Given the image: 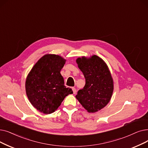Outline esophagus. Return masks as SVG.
<instances>
[{
	"mask_svg": "<svg viewBox=\"0 0 148 148\" xmlns=\"http://www.w3.org/2000/svg\"><path fill=\"white\" fill-rule=\"evenodd\" d=\"M72 89H73V93L75 94H76V92H77V90H76V89L75 88H72Z\"/></svg>",
	"mask_w": 148,
	"mask_h": 148,
	"instance_id": "esophagus-1",
	"label": "esophagus"
}]
</instances>
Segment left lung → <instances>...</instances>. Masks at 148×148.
<instances>
[{
	"label": "left lung",
	"instance_id": "8db88e82",
	"mask_svg": "<svg viewBox=\"0 0 148 148\" xmlns=\"http://www.w3.org/2000/svg\"><path fill=\"white\" fill-rule=\"evenodd\" d=\"M86 83L75 95L82 106L89 113L101 110L110 102L114 91V82L106 63L100 57L93 55L76 59Z\"/></svg>",
	"mask_w": 148,
	"mask_h": 148
}]
</instances>
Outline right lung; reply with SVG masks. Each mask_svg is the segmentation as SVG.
Listing matches in <instances>:
<instances>
[{"instance_id":"right-lung-1","label":"right lung","mask_w":148,"mask_h":148,"mask_svg":"<svg viewBox=\"0 0 148 148\" xmlns=\"http://www.w3.org/2000/svg\"><path fill=\"white\" fill-rule=\"evenodd\" d=\"M66 59L48 54L38 60L28 73L25 82L27 97L37 111L49 114L57 110L72 89L64 85L60 71Z\"/></svg>"}]
</instances>
